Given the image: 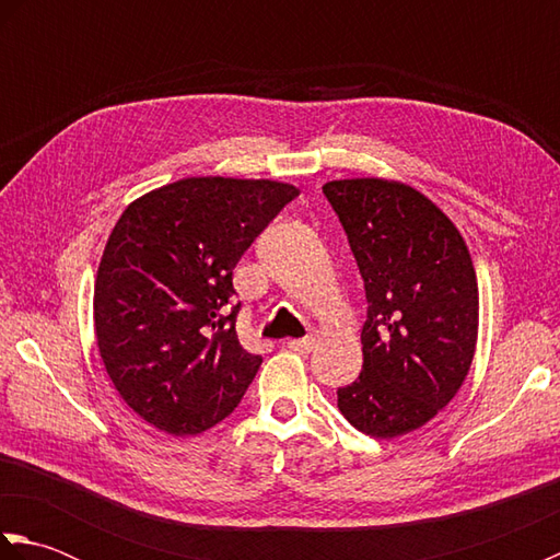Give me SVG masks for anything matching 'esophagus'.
<instances>
[{
  "label": "esophagus",
  "mask_w": 560,
  "mask_h": 560,
  "mask_svg": "<svg viewBox=\"0 0 560 560\" xmlns=\"http://www.w3.org/2000/svg\"><path fill=\"white\" fill-rule=\"evenodd\" d=\"M315 347V337H303V339H289L287 349L295 351V353H311Z\"/></svg>",
  "instance_id": "1"
}]
</instances>
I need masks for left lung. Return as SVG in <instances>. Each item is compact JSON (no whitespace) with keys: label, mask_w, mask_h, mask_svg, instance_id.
<instances>
[{"label":"left lung","mask_w":560,"mask_h":560,"mask_svg":"<svg viewBox=\"0 0 560 560\" xmlns=\"http://www.w3.org/2000/svg\"><path fill=\"white\" fill-rule=\"evenodd\" d=\"M361 269L363 371L337 407L371 438H397L447 407L479 337L477 271L457 225L411 185L349 177L323 185Z\"/></svg>","instance_id":"obj_1"}]
</instances>
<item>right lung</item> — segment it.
<instances>
[{"mask_svg":"<svg viewBox=\"0 0 560 560\" xmlns=\"http://www.w3.org/2000/svg\"><path fill=\"white\" fill-rule=\"evenodd\" d=\"M299 187L183 177L129 205L105 243L93 329L127 407L168 435L223 421L261 355L241 347L233 269Z\"/></svg>","mask_w":560,"mask_h":560,"instance_id":"obj_1","label":"right lung"}]
</instances>
